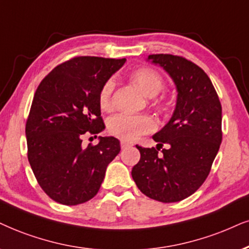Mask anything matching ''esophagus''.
<instances>
[{"label": "esophagus", "mask_w": 249, "mask_h": 249, "mask_svg": "<svg viewBox=\"0 0 249 249\" xmlns=\"http://www.w3.org/2000/svg\"><path fill=\"white\" fill-rule=\"evenodd\" d=\"M132 146H133V143L127 142V141H124V140L121 141V147H122V149H126V148L132 147Z\"/></svg>", "instance_id": "esophagus-1"}]
</instances>
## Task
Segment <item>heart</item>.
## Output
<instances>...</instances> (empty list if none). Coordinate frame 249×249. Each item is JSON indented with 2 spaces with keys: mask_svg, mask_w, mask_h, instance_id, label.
I'll return each mask as SVG.
<instances>
[{
  "mask_svg": "<svg viewBox=\"0 0 249 249\" xmlns=\"http://www.w3.org/2000/svg\"><path fill=\"white\" fill-rule=\"evenodd\" d=\"M131 80L148 97L159 94L163 88V78L159 72L150 68H140L131 73ZM115 80H107L100 90L99 102L103 110L112 108V97L115 92ZM156 128V123L148 115L118 114L109 119L108 130L110 133L124 141H133L140 135L149 133Z\"/></svg>",
  "mask_w": 249,
  "mask_h": 249,
  "instance_id": "b5f03b06",
  "label": "heart"
}]
</instances>
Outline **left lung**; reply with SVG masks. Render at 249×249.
<instances>
[{
  "label": "left lung",
  "instance_id": "obj_1",
  "mask_svg": "<svg viewBox=\"0 0 249 249\" xmlns=\"http://www.w3.org/2000/svg\"><path fill=\"white\" fill-rule=\"evenodd\" d=\"M163 68L177 89L170 121L153 135L156 148L137 146L140 161L132 169L139 190L160 202L190 196L208 177L222 142V106L212 80L202 69L180 56L149 55ZM168 143V150L158 152Z\"/></svg>",
  "mask_w": 249,
  "mask_h": 249
}]
</instances>
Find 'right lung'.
I'll use <instances>...</instances> for the list:
<instances>
[{
  "instance_id": "1",
  "label": "right lung",
  "mask_w": 249,
  "mask_h": 249,
  "mask_svg": "<svg viewBox=\"0 0 249 249\" xmlns=\"http://www.w3.org/2000/svg\"><path fill=\"white\" fill-rule=\"evenodd\" d=\"M125 62L79 56L56 67L36 88L25 128L27 157L41 188L56 202L75 206L95 196L121 152L114 137H99L87 148L83 137L106 128L100 90Z\"/></svg>"
}]
</instances>
